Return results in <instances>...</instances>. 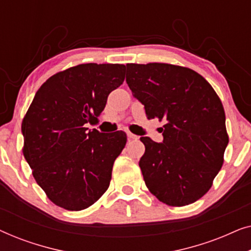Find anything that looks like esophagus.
I'll list each match as a JSON object with an SVG mask.
<instances>
[{"label":"esophagus","mask_w":251,"mask_h":251,"mask_svg":"<svg viewBox=\"0 0 251 251\" xmlns=\"http://www.w3.org/2000/svg\"><path fill=\"white\" fill-rule=\"evenodd\" d=\"M126 136H128V139H129V140H132V139H137V138H138V137H137L136 135H133V133H131V132L126 133Z\"/></svg>","instance_id":"esophagus-1"}]
</instances>
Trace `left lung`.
Segmentation results:
<instances>
[{
	"mask_svg": "<svg viewBox=\"0 0 251 251\" xmlns=\"http://www.w3.org/2000/svg\"><path fill=\"white\" fill-rule=\"evenodd\" d=\"M126 83L147 119L164 121L163 142L140 140L139 167L151 193L181 207L209 191L228 144L225 112L214 89L197 72L170 64H126Z\"/></svg>",
	"mask_w": 251,
	"mask_h": 251,
	"instance_id": "left-lung-1",
	"label": "left lung"
}]
</instances>
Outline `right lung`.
<instances>
[{
	"mask_svg": "<svg viewBox=\"0 0 251 251\" xmlns=\"http://www.w3.org/2000/svg\"><path fill=\"white\" fill-rule=\"evenodd\" d=\"M125 65L81 64L52 75L23 120L24 156L48 198L72 211L94 204L109 186L126 143L123 131L87 128L125 81Z\"/></svg>",
	"mask_w": 251,
	"mask_h": 251,
	"instance_id": "right-lung-1",
	"label": "right lung"
}]
</instances>
